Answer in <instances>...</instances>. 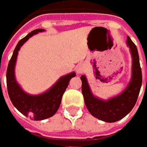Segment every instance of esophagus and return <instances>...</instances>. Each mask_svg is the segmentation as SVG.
Instances as JSON below:
<instances>
[{
  "mask_svg": "<svg viewBox=\"0 0 147 147\" xmlns=\"http://www.w3.org/2000/svg\"><path fill=\"white\" fill-rule=\"evenodd\" d=\"M86 66L85 65H83V64H80V65H78V66H77V73L78 74H82L83 72H85L86 71Z\"/></svg>",
  "mask_w": 147,
  "mask_h": 147,
  "instance_id": "34e87169",
  "label": "esophagus"
}]
</instances>
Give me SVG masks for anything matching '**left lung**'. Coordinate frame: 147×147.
I'll use <instances>...</instances> for the list:
<instances>
[{
	"label": "left lung",
	"instance_id": "obj_1",
	"mask_svg": "<svg viewBox=\"0 0 147 147\" xmlns=\"http://www.w3.org/2000/svg\"><path fill=\"white\" fill-rule=\"evenodd\" d=\"M127 45L133 58L132 77L122 93L108 100H101L92 92L86 76H81L82 93L88 111L95 118L107 123L120 120L133 110L142 87V76L138 49L129 37H127Z\"/></svg>",
	"mask_w": 147,
	"mask_h": 147
}]
</instances>
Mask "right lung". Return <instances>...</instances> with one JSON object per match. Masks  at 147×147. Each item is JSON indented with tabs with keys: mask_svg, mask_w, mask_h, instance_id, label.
<instances>
[{
	"mask_svg": "<svg viewBox=\"0 0 147 147\" xmlns=\"http://www.w3.org/2000/svg\"><path fill=\"white\" fill-rule=\"evenodd\" d=\"M44 29H36L21 39L14 49L6 71V83L9 99L14 106L24 115L30 117L32 120H43L53 116L59 109L63 94L72 78L76 76L75 72L62 76L51 88L45 92L31 95L25 92L16 81L14 68L18 52L21 47L33 35L44 32Z\"/></svg>",
	"mask_w": 147,
	"mask_h": 147,
	"instance_id": "add662e5",
	"label": "right lung"
}]
</instances>
